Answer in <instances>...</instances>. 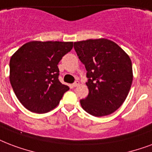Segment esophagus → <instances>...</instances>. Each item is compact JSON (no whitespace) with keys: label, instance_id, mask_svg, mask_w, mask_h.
Returning a JSON list of instances; mask_svg holds the SVG:
<instances>
[{"label":"esophagus","instance_id":"obj_1","mask_svg":"<svg viewBox=\"0 0 152 152\" xmlns=\"http://www.w3.org/2000/svg\"><path fill=\"white\" fill-rule=\"evenodd\" d=\"M79 84H80V82H79L78 80H76V82H75V83H73V84H72V86H73V87H77V86H79Z\"/></svg>","mask_w":152,"mask_h":152}]
</instances>
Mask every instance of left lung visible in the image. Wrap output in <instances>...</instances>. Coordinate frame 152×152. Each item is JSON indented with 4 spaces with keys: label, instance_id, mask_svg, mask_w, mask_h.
<instances>
[{
    "label": "left lung",
    "instance_id": "8db88e82",
    "mask_svg": "<svg viewBox=\"0 0 152 152\" xmlns=\"http://www.w3.org/2000/svg\"><path fill=\"white\" fill-rule=\"evenodd\" d=\"M74 48L87 70L88 96L81 107L94 116L113 113L123 104L133 80L129 56L112 40L100 38L74 42Z\"/></svg>",
    "mask_w": 152,
    "mask_h": 152
}]
</instances>
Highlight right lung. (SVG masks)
Returning <instances> with one entry per match:
<instances>
[{
    "label": "right lung",
    "instance_id": "add662e5",
    "mask_svg": "<svg viewBox=\"0 0 152 152\" xmlns=\"http://www.w3.org/2000/svg\"><path fill=\"white\" fill-rule=\"evenodd\" d=\"M73 42L30 41L12 56L9 80L17 99L35 113H46L57 106L69 90L59 80V64Z\"/></svg>",
    "mask_w": 152,
    "mask_h": 152
}]
</instances>
